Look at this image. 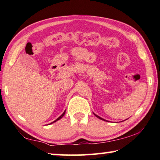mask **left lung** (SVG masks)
<instances>
[{
    "label": "left lung",
    "mask_w": 160,
    "mask_h": 160,
    "mask_svg": "<svg viewBox=\"0 0 160 160\" xmlns=\"http://www.w3.org/2000/svg\"><path fill=\"white\" fill-rule=\"evenodd\" d=\"M94 115H95V116H96L97 118H99V119H101V120H105V121H107V120H105V119H103V118H100V117H99V116H98V115H97L96 114H94Z\"/></svg>",
    "instance_id": "left-lung-1"
}]
</instances>
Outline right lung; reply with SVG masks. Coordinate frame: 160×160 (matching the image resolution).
Here are the masks:
<instances>
[{
	"label": "right lung",
	"mask_w": 160,
	"mask_h": 160,
	"mask_svg": "<svg viewBox=\"0 0 160 160\" xmlns=\"http://www.w3.org/2000/svg\"><path fill=\"white\" fill-rule=\"evenodd\" d=\"M65 112H66V111H64V112L63 113V114H62V115H61V116H60V117L58 118H57L56 120H55V121H53L52 122H51V123H53V122H56V121H57V120H60V119H61V118H63V115H65ZM51 123H50V124H51Z\"/></svg>",
	"instance_id": "right-lung-1"
}]
</instances>
